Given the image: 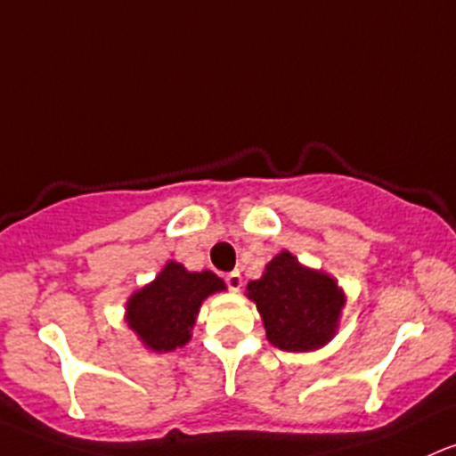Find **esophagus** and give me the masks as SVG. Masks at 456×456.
<instances>
[{
    "label": "esophagus",
    "mask_w": 456,
    "mask_h": 456,
    "mask_svg": "<svg viewBox=\"0 0 456 456\" xmlns=\"http://www.w3.org/2000/svg\"><path fill=\"white\" fill-rule=\"evenodd\" d=\"M224 281H227L229 289H233V292H238V289L242 288V277H240L238 270H233V273H229L227 277H224Z\"/></svg>",
    "instance_id": "obj_1"
}]
</instances>
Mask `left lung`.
Instances as JSON below:
<instances>
[{
	"label": "left lung",
	"instance_id": "left-lung-1",
	"mask_svg": "<svg viewBox=\"0 0 456 456\" xmlns=\"http://www.w3.org/2000/svg\"><path fill=\"white\" fill-rule=\"evenodd\" d=\"M247 297L257 305L268 342L288 353H307L331 342L346 305L333 277L303 266L288 251L270 259L262 279L248 281Z\"/></svg>",
	"mask_w": 456,
	"mask_h": 456
}]
</instances>
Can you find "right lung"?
Returning <instances> with one entry per match:
<instances>
[{
    "mask_svg": "<svg viewBox=\"0 0 456 456\" xmlns=\"http://www.w3.org/2000/svg\"><path fill=\"white\" fill-rule=\"evenodd\" d=\"M227 285L209 270L190 273L177 262H168L151 283L129 297L125 320L140 342L155 353L186 346L192 338L201 303Z\"/></svg>",
    "mask_w": 456,
    "mask_h": 456,
    "instance_id": "obj_1",
    "label": "right lung"
}]
</instances>
